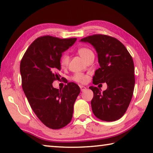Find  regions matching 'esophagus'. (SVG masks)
Masks as SVG:
<instances>
[{
  "label": "esophagus",
  "mask_w": 153,
  "mask_h": 153,
  "mask_svg": "<svg viewBox=\"0 0 153 153\" xmlns=\"http://www.w3.org/2000/svg\"><path fill=\"white\" fill-rule=\"evenodd\" d=\"M80 89H81V91H82V92H84V91H85V90H86V88L85 87V86H80Z\"/></svg>",
  "instance_id": "34e87169"
}]
</instances>
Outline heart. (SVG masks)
Returning <instances> with one entry per match:
<instances>
[{"label":"heart","mask_w":153,"mask_h":153,"mask_svg":"<svg viewBox=\"0 0 153 153\" xmlns=\"http://www.w3.org/2000/svg\"><path fill=\"white\" fill-rule=\"evenodd\" d=\"M77 52H78L79 55L81 56L84 60H86V59L90 55L93 54L91 50H90L89 48L86 47H82L79 48ZM69 56L67 55V54H63V55H62L60 57V60H59L61 67H63V68L66 67L69 63ZM72 79L77 83H80V84H85V83H86L88 82V77L84 74L77 73L74 75L73 77H72Z\"/></svg>","instance_id":"b5f03b06"}]
</instances>
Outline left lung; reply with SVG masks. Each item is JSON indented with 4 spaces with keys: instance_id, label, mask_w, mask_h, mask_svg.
I'll use <instances>...</instances> for the list:
<instances>
[{
    "instance_id": "8db88e82",
    "label": "left lung",
    "mask_w": 153,
    "mask_h": 153,
    "mask_svg": "<svg viewBox=\"0 0 153 153\" xmlns=\"http://www.w3.org/2000/svg\"><path fill=\"white\" fill-rule=\"evenodd\" d=\"M80 41L92 45L98 54L100 67L95 71L92 83L107 84L102 92L97 87H89L94 93L92 112L100 120H118L126 112L132 98L135 85L132 57L125 46L111 36L95 34Z\"/></svg>"
}]
</instances>
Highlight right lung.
<instances>
[{"mask_svg":"<svg viewBox=\"0 0 153 153\" xmlns=\"http://www.w3.org/2000/svg\"><path fill=\"white\" fill-rule=\"evenodd\" d=\"M76 40L39 37L31 44L21 61L24 92L36 116L51 129H60L70 122L74 105L80 92L79 87L74 82H69L62 90L52 84L61 77L58 72L62 53Z\"/></svg>","mask_w":153,"mask_h":153,"instance_id":"add662e5","label":"right lung"}]
</instances>
